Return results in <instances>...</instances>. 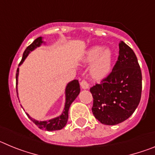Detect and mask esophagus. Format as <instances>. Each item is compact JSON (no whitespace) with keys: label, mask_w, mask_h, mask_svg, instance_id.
<instances>
[{"label":"esophagus","mask_w":155,"mask_h":155,"mask_svg":"<svg viewBox=\"0 0 155 155\" xmlns=\"http://www.w3.org/2000/svg\"><path fill=\"white\" fill-rule=\"evenodd\" d=\"M81 87L82 89H87L89 87V84L86 81L83 80L81 82Z\"/></svg>","instance_id":"1"}]
</instances>
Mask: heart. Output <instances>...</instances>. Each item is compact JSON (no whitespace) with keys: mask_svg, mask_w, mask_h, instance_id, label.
<instances>
[{"mask_svg":"<svg viewBox=\"0 0 155 155\" xmlns=\"http://www.w3.org/2000/svg\"><path fill=\"white\" fill-rule=\"evenodd\" d=\"M82 62L92 64L90 68L91 76L95 79H102L110 73L113 64V53L110 49L102 46H94L84 52Z\"/></svg>","mask_w":155,"mask_h":155,"instance_id":"1","label":"heart"}]
</instances>
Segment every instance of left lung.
<instances>
[{"instance_id":"1","label":"left lung","mask_w":155,"mask_h":155,"mask_svg":"<svg viewBox=\"0 0 155 155\" xmlns=\"http://www.w3.org/2000/svg\"><path fill=\"white\" fill-rule=\"evenodd\" d=\"M119 57L107 78L91 87L92 113L105 125L125 121L136 110L140 101L142 74L137 58L124 41L119 43Z\"/></svg>"}]
</instances>
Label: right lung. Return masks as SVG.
<instances>
[{"instance_id": "add662e5", "label": "right lung", "mask_w": 155, "mask_h": 155, "mask_svg": "<svg viewBox=\"0 0 155 155\" xmlns=\"http://www.w3.org/2000/svg\"><path fill=\"white\" fill-rule=\"evenodd\" d=\"M42 43L45 42L42 40V37H39L33 41L30 46H28L26 48V50H25L23 53L22 59L21 62L19 64V66L21 65L25 60L26 59L28 55L30 53V52L33 51L37 47H39ZM18 66V67H19ZM18 74H19V68L17 69V73H16V89H17V96L18 98ZM80 93V84L78 80H73L69 82L65 88V105H64V111L59 116H57L55 118L51 119L49 120H45V121H39L35 119L31 118V116L27 113L26 115L28 116V118L33 122L34 124L39 127L41 130H44L46 131H53V130H59L64 128L68 123V111L69 108L71 106V103L75 100V98L78 97V95ZM22 107V106H21ZM23 109V108H22Z\"/></svg>"}]
</instances>
